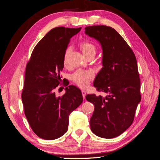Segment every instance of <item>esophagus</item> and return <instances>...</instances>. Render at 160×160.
<instances>
[{
	"label": "esophagus",
	"instance_id": "obj_1",
	"mask_svg": "<svg viewBox=\"0 0 160 160\" xmlns=\"http://www.w3.org/2000/svg\"><path fill=\"white\" fill-rule=\"evenodd\" d=\"M81 93H82V95H83V98L85 99V97H86V91L84 90H82L81 91Z\"/></svg>",
	"mask_w": 160,
	"mask_h": 160
}]
</instances>
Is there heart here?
Instances as JSON below:
<instances>
[{"label":"heart","mask_w":160,"mask_h":160,"mask_svg":"<svg viewBox=\"0 0 160 160\" xmlns=\"http://www.w3.org/2000/svg\"><path fill=\"white\" fill-rule=\"evenodd\" d=\"M83 55L87 57L90 55H95L97 49L95 45L89 41H83L79 45ZM69 54V49H67L64 55V64L66 65L67 62V56ZM93 73L91 71L78 70L72 75L71 79L75 83L81 88H85L88 85L91 80L93 78Z\"/></svg>","instance_id":"1"}]
</instances>
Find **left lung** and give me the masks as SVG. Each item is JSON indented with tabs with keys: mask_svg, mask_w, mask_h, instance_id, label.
<instances>
[{
	"mask_svg": "<svg viewBox=\"0 0 160 160\" xmlns=\"http://www.w3.org/2000/svg\"><path fill=\"white\" fill-rule=\"evenodd\" d=\"M85 32L98 41L103 51V67L93 86L107 96L88 95L86 99L95 106L90 119L91 129L103 138L119 136L134 119L141 101L140 79L136 58L123 38L114 28L105 25L89 26Z\"/></svg>",
	"mask_w": 160,
	"mask_h": 160,
	"instance_id": "obj_1",
	"label": "left lung"
}]
</instances>
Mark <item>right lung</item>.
I'll list each match as a JSON object with an SVG mask.
<instances>
[{
  "instance_id": "1",
  "label": "right lung",
  "mask_w": 160,
  "mask_h": 160,
  "mask_svg": "<svg viewBox=\"0 0 160 160\" xmlns=\"http://www.w3.org/2000/svg\"><path fill=\"white\" fill-rule=\"evenodd\" d=\"M81 29L52 28L38 42L27 65L21 96L24 111L34 133L43 139H55L64 135L70 113L83 102L81 90L74 85L65 88L61 97L55 93L61 81L67 45Z\"/></svg>"
}]
</instances>
